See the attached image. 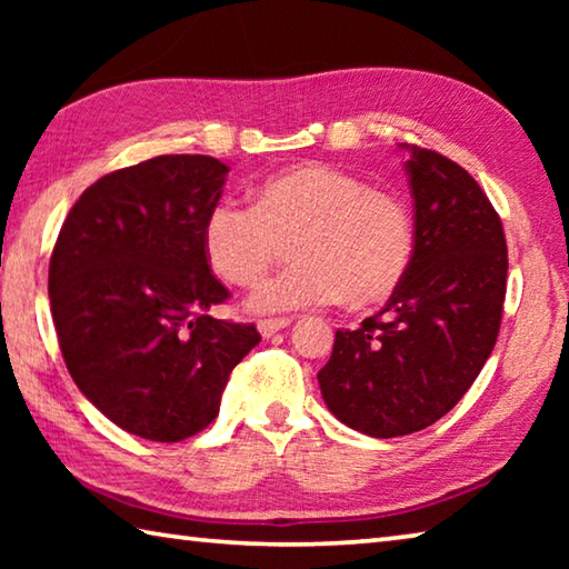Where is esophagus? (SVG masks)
<instances>
[{
	"mask_svg": "<svg viewBox=\"0 0 569 569\" xmlns=\"http://www.w3.org/2000/svg\"><path fill=\"white\" fill-rule=\"evenodd\" d=\"M291 321L293 319H261L258 321V331H261V336H273V333H278V331H283V329H288V326H291Z\"/></svg>",
	"mask_w": 569,
	"mask_h": 569,
	"instance_id": "34e87169",
	"label": "esophagus"
}]
</instances>
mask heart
I'll use <instances>...</instances> for the list:
<instances>
[{"instance_id": "heart-1", "label": "heart", "mask_w": 569, "mask_h": 569, "mask_svg": "<svg viewBox=\"0 0 569 569\" xmlns=\"http://www.w3.org/2000/svg\"><path fill=\"white\" fill-rule=\"evenodd\" d=\"M286 243L296 263L248 296L250 311L387 301L409 273L417 236L397 196L331 166L283 170L258 188L256 206L220 200L206 216V256L230 283H256Z\"/></svg>"}]
</instances>
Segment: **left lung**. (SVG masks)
Listing matches in <instances>:
<instances>
[{
  "label": "left lung",
  "instance_id": "8db88e82",
  "mask_svg": "<svg viewBox=\"0 0 569 569\" xmlns=\"http://www.w3.org/2000/svg\"><path fill=\"white\" fill-rule=\"evenodd\" d=\"M413 198V258L403 283L359 329L336 331L319 371L326 407L361 435L421 431L455 407L495 349L507 293V240L469 172L401 146Z\"/></svg>",
  "mask_w": 569,
  "mask_h": 569
}]
</instances>
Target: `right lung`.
I'll use <instances>...</instances> for the list:
<instances>
[{
    "instance_id": "1",
    "label": "right lung",
    "mask_w": 569,
    "mask_h": 569,
    "mask_svg": "<svg viewBox=\"0 0 569 569\" xmlns=\"http://www.w3.org/2000/svg\"><path fill=\"white\" fill-rule=\"evenodd\" d=\"M228 166L158 156L82 192L57 236L50 306L67 371L134 437L182 441L218 417L253 323L210 316L228 288L210 273L203 223Z\"/></svg>"
}]
</instances>
